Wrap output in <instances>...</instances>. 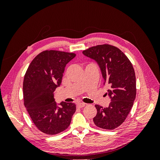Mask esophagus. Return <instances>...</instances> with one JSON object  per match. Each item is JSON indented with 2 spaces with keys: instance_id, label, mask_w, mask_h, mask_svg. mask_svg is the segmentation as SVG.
I'll return each instance as SVG.
<instances>
[{
  "instance_id": "1",
  "label": "esophagus",
  "mask_w": 160,
  "mask_h": 160,
  "mask_svg": "<svg viewBox=\"0 0 160 160\" xmlns=\"http://www.w3.org/2000/svg\"><path fill=\"white\" fill-rule=\"evenodd\" d=\"M85 105H86V104L84 103H77V108H83V107H85Z\"/></svg>"
}]
</instances>
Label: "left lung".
<instances>
[{"label":"left lung","mask_w":160,"mask_h":160,"mask_svg":"<svg viewBox=\"0 0 160 160\" xmlns=\"http://www.w3.org/2000/svg\"><path fill=\"white\" fill-rule=\"evenodd\" d=\"M83 54L98 62L109 88L111 102L108 108L95 105L98 113L93 118L96 126L114 129L122 125L133 107L136 96V81L132 62L118 48L110 45L92 47Z\"/></svg>","instance_id":"8db88e82"}]
</instances>
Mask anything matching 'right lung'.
Here are the masks:
<instances>
[{
	"label": "right lung",
	"mask_w": 160,
	"mask_h": 160,
	"mask_svg": "<svg viewBox=\"0 0 160 160\" xmlns=\"http://www.w3.org/2000/svg\"><path fill=\"white\" fill-rule=\"evenodd\" d=\"M75 56L72 52L43 51L32 61L24 77V105L35 126L46 134L65 130L76 111L75 103L57 104L54 98L66 65Z\"/></svg>",
	"instance_id": "right-lung-1"
}]
</instances>
